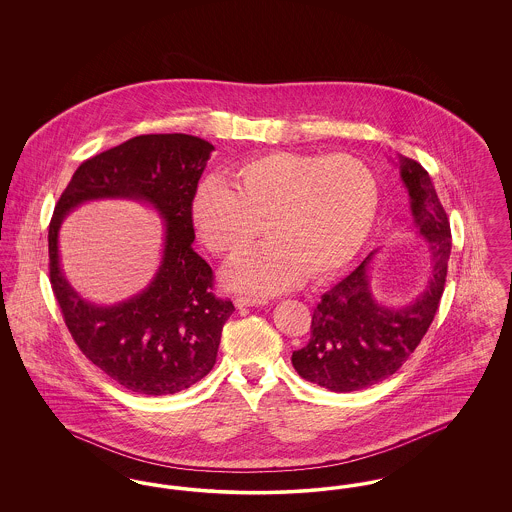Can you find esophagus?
Returning a JSON list of instances; mask_svg holds the SVG:
<instances>
[{
	"mask_svg": "<svg viewBox=\"0 0 512 512\" xmlns=\"http://www.w3.org/2000/svg\"><path fill=\"white\" fill-rule=\"evenodd\" d=\"M236 307L242 309V307H259V305H267V299H261V297H247V295H240L236 297Z\"/></svg>",
	"mask_w": 512,
	"mask_h": 512,
	"instance_id": "obj_1",
	"label": "esophagus"
}]
</instances>
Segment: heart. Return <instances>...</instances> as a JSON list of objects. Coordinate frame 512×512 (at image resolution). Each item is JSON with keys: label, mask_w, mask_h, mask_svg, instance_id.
Listing matches in <instances>:
<instances>
[{"label": "heart", "mask_w": 512, "mask_h": 512, "mask_svg": "<svg viewBox=\"0 0 512 512\" xmlns=\"http://www.w3.org/2000/svg\"><path fill=\"white\" fill-rule=\"evenodd\" d=\"M236 186L219 176L195 190L192 217L205 245L228 261L247 255L267 232L270 244L232 268L234 288L276 293L349 265L372 230L378 184L349 153L274 151L242 163Z\"/></svg>", "instance_id": "obj_1"}]
</instances>
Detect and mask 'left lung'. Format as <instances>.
Listing matches in <instances>:
<instances>
[{"mask_svg":"<svg viewBox=\"0 0 512 512\" xmlns=\"http://www.w3.org/2000/svg\"><path fill=\"white\" fill-rule=\"evenodd\" d=\"M399 171L411 197L414 228L432 253V276L413 303L386 307L370 292L368 265L376 253L372 251L320 297L311 340L293 351L292 363L301 378L326 390H365L390 378L411 357L438 313L451 255V226L424 167L399 157Z\"/></svg>","mask_w":512,"mask_h":512,"instance_id":"obj_1","label":"left lung"}]
</instances>
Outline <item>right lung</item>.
<instances>
[{
  "label": "right lung",
  "mask_w": 512,
  "mask_h": 512,
  "mask_svg": "<svg viewBox=\"0 0 512 512\" xmlns=\"http://www.w3.org/2000/svg\"><path fill=\"white\" fill-rule=\"evenodd\" d=\"M215 147L190 134H144L84 161L49 222V282L80 351L126 390L169 395L211 372L230 299L213 293V270L192 247V203ZM140 198L166 220L162 267L147 290L113 308L84 302L58 263L65 214L92 198Z\"/></svg>",
  "instance_id": "obj_1"
}]
</instances>
